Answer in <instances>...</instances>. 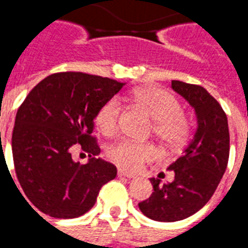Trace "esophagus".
Instances as JSON below:
<instances>
[{
  "label": "esophagus",
  "instance_id": "obj_1",
  "mask_svg": "<svg viewBox=\"0 0 248 248\" xmlns=\"http://www.w3.org/2000/svg\"><path fill=\"white\" fill-rule=\"evenodd\" d=\"M118 175L119 177H124V178H135L134 174H131V172H127L124 171V170H122V169H118Z\"/></svg>",
  "mask_w": 248,
  "mask_h": 248
}]
</instances>
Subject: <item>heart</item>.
<instances>
[{"label":"heart","mask_w":248,"mask_h":248,"mask_svg":"<svg viewBox=\"0 0 248 248\" xmlns=\"http://www.w3.org/2000/svg\"><path fill=\"white\" fill-rule=\"evenodd\" d=\"M134 101L153 118V133L163 145L177 149L190 135L191 124L182 113L181 105L171 93L161 87H140L134 92ZM122 105L118 98H110L98 110L95 124L105 135L117 133ZM108 156L122 169L137 171L147 162L158 158V150L151 143L121 140L108 147Z\"/></svg>","instance_id":"1"}]
</instances>
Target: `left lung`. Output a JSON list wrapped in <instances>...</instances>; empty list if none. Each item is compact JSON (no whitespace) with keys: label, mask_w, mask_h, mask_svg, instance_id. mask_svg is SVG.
<instances>
[{"label":"left lung","mask_w":248,"mask_h":248,"mask_svg":"<svg viewBox=\"0 0 248 248\" xmlns=\"http://www.w3.org/2000/svg\"><path fill=\"white\" fill-rule=\"evenodd\" d=\"M171 87L195 110L198 126L183 155L169 166L174 181L162 185L150 178L154 191L138 203L147 218L158 222H177L199 211L217 190L230 154L227 117L218 101L199 85L171 81Z\"/></svg>","instance_id":"obj_1"}]
</instances>
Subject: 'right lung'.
Here are the masks:
<instances>
[{
  "instance_id": "1",
  "label": "right lung",
  "mask_w": 248,
  "mask_h": 248,
  "mask_svg": "<svg viewBox=\"0 0 248 248\" xmlns=\"http://www.w3.org/2000/svg\"><path fill=\"white\" fill-rule=\"evenodd\" d=\"M124 85L63 71L46 77L25 98L12 135L14 169L25 195L41 213L81 217L94 206L101 187L117 177L113 163L95 158L101 149L92 133L99 108ZM76 148L89 154L86 165L72 161Z\"/></svg>"
}]
</instances>
